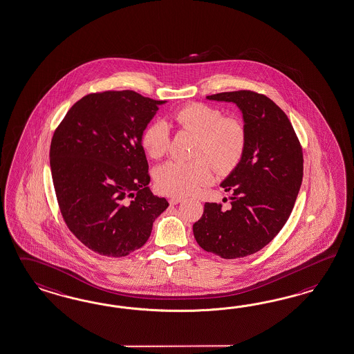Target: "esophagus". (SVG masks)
I'll use <instances>...</instances> for the list:
<instances>
[{
    "label": "esophagus",
    "instance_id": "1",
    "mask_svg": "<svg viewBox=\"0 0 354 354\" xmlns=\"http://www.w3.org/2000/svg\"><path fill=\"white\" fill-rule=\"evenodd\" d=\"M182 200H183V198H181V196H173V198L169 199V204H171V205H176V204L181 203Z\"/></svg>",
    "mask_w": 354,
    "mask_h": 354
}]
</instances>
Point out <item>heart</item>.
<instances>
[{"instance_id": "1", "label": "heart", "mask_w": 354, "mask_h": 354, "mask_svg": "<svg viewBox=\"0 0 354 354\" xmlns=\"http://www.w3.org/2000/svg\"><path fill=\"white\" fill-rule=\"evenodd\" d=\"M169 123L198 136L194 154L199 158L169 160L156 169L155 182L164 194L182 196L201 190L213 180L209 160L219 172H230L240 163L246 146V129L240 119L225 118L217 108L194 102L174 110ZM168 140L163 123H150L142 132L141 144L146 154L158 159L165 154Z\"/></svg>"}]
</instances>
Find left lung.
<instances>
[{"mask_svg": "<svg viewBox=\"0 0 354 354\" xmlns=\"http://www.w3.org/2000/svg\"><path fill=\"white\" fill-rule=\"evenodd\" d=\"M208 100L234 102L246 129L244 154L221 186L231 208L205 203L194 236L225 259L257 253L290 217L303 180V153L290 120L271 99L253 91L221 92Z\"/></svg>", "mask_w": 354, "mask_h": 354, "instance_id": "8db88e82", "label": "left lung"}]
</instances>
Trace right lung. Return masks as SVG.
Returning <instances> with one entry per match:
<instances>
[{
  "label": "right lung",
  "instance_id": "obj_1",
  "mask_svg": "<svg viewBox=\"0 0 354 354\" xmlns=\"http://www.w3.org/2000/svg\"><path fill=\"white\" fill-rule=\"evenodd\" d=\"M165 101L135 91L90 93L77 101L50 147V167L64 221L95 253L120 258L140 249L168 208L147 187L141 136Z\"/></svg>",
  "mask_w": 354,
  "mask_h": 354
}]
</instances>
